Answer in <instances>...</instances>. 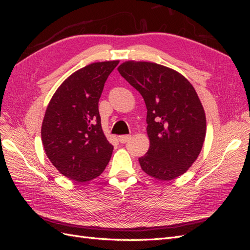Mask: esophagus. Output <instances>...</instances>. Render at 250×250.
I'll list each match as a JSON object with an SVG mask.
<instances>
[{
	"label": "esophagus",
	"instance_id": "1",
	"mask_svg": "<svg viewBox=\"0 0 250 250\" xmlns=\"http://www.w3.org/2000/svg\"><path fill=\"white\" fill-rule=\"evenodd\" d=\"M130 139H131V135H120V136H118V141L120 143H122V144H125V143L128 142Z\"/></svg>",
	"mask_w": 250,
	"mask_h": 250
}]
</instances>
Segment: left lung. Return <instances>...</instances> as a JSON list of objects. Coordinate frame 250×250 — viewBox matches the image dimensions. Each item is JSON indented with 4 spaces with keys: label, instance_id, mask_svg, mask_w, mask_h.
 Here are the masks:
<instances>
[{
    "label": "left lung",
    "instance_id": "8db88e82",
    "mask_svg": "<svg viewBox=\"0 0 250 250\" xmlns=\"http://www.w3.org/2000/svg\"><path fill=\"white\" fill-rule=\"evenodd\" d=\"M117 70L146 104L150 145L139 158L142 169L164 182L183 175L199 157L206 135L205 111L193 86L153 62L125 61Z\"/></svg>",
    "mask_w": 250,
    "mask_h": 250
}]
</instances>
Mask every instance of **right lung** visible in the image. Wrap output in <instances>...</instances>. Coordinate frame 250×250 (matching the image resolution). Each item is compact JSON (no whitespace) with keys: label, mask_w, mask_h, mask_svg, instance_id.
I'll list each match as a JSON object with an SVG mask.
<instances>
[{"label":"right lung","mask_w":250,"mask_h":250,"mask_svg":"<svg viewBox=\"0 0 250 250\" xmlns=\"http://www.w3.org/2000/svg\"><path fill=\"white\" fill-rule=\"evenodd\" d=\"M119 61L94 62L73 73L52 95L42 124L44 150L58 171L78 183L97 178L114 147L101 125L99 100Z\"/></svg>","instance_id":"1"}]
</instances>
